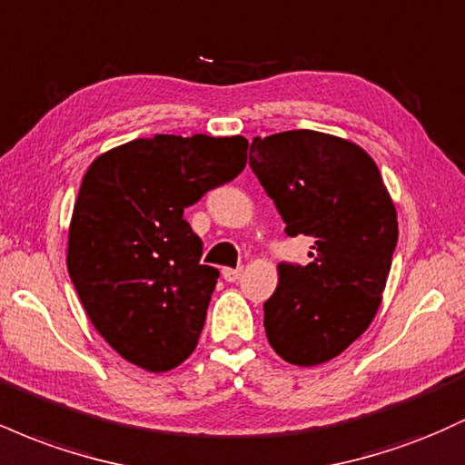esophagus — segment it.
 Listing matches in <instances>:
<instances>
[{"instance_id":"esophagus-1","label":"esophagus","mask_w":465,"mask_h":465,"mask_svg":"<svg viewBox=\"0 0 465 465\" xmlns=\"http://www.w3.org/2000/svg\"><path fill=\"white\" fill-rule=\"evenodd\" d=\"M240 275H242V269H223V277L227 282H238Z\"/></svg>"}]
</instances>
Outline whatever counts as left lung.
Masks as SVG:
<instances>
[{"label":"left lung","instance_id":"obj_1","mask_svg":"<svg viewBox=\"0 0 465 465\" xmlns=\"http://www.w3.org/2000/svg\"><path fill=\"white\" fill-rule=\"evenodd\" d=\"M249 165L288 236L314 240L312 262L277 266L266 339L286 362L322 365L376 317L398 242L396 207L370 154L319 131L253 137Z\"/></svg>","mask_w":465,"mask_h":465}]
</instances>
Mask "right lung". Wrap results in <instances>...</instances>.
I'll return each mask as SVG.
<instances>
[{
  "label": "right lung",
  "mask_w": 465,
  "mask_h": 465,
  "mask_svg": "<svg viewBox=\"0 0 465 465\" xmlns=\"http://www.w3.org/2000/svg\"><path fill=\"white\" fill-rule=\"evenodd\" d=\"M244 137L154 135L100 154L74 205L67 271L84 311L122 359L168 371L194 351L218 271L183 218L236 179Z\"/></svg>",
  "instance_id": "right-lung-1"
}]
</instances>
